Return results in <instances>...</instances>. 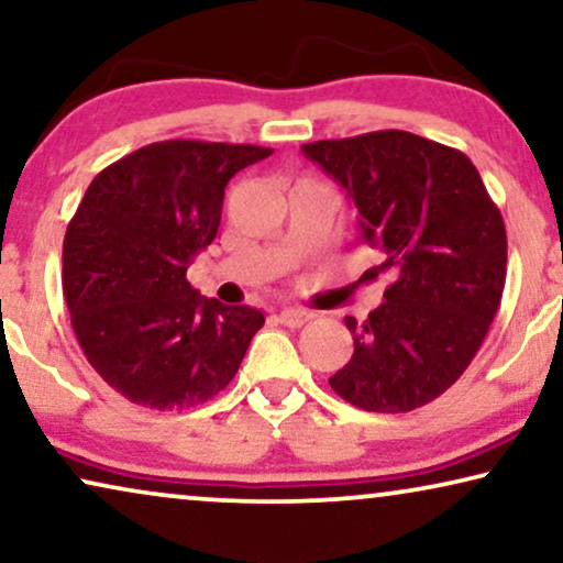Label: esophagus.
I'll use <instances>...</instances> for the list:
<instances>
[{
	"mask_svg": "<svg viewBox=\"0 0 563 563\" xmlns=\"http://www.w3.org/2000/svg\"><path fill=\"white\" fill-rule=\"evenodd\" d=\"M310 318H312V314L302 312V310H282L279 312V322H282V325H287V328H302Z\"/></svg>",
	"mask_w": 563,
	"mask_h": 563,
	"instance_id": "34e87169",
	"label": "esophagus"
}]
</instances>
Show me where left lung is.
<instances>
[{
  "label": "left lung",
  "instance_id": "left-lung-1",
  "mask_svg": "<svg viewBox=\"0 0 563 563\" xmlns=\"http://www.w3.org/2000/svg\"><path fill=\"white\" fill-rule=\"evenodd\" d=\"M302 153L349 191L361 241L397 274L364 322L345 318L353 356L330 387L366 412L433 402L466 372L497 314L503 214L464 153L405 130L307 143Z\"/></svg>",
  "mask_w": 563,
  "mask_h": 563
}]
</instances>
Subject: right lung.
I'll return each instance as SVG.
<instances>
[{"label":"right lung","instance_id":"add662e5","mask_svg":"<svg viewBox=\"0 0 563 563\" xmlns=\"http://www.w3.org/2000/svg\"><path fill=\"white\" fill-rule=\"evenodd\" d=\"M272 148L151 143L95 176L64 238V297L84 356L114 391L187 410L225 389L264 314L207 299L187 266L214 241L225 187Z\"/></svg>","mask_w":563,"mask_h":563}]
</instances>
